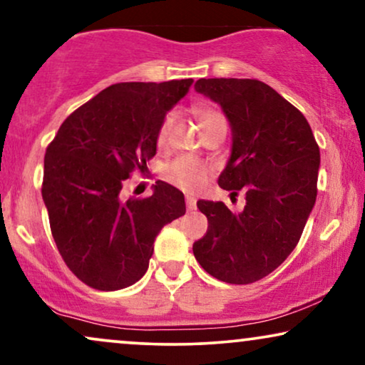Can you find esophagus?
<instances>
[{
	"label": "esophagus",
	"instance_id": "obj_1",
	"mask_svg": "<svg viewBox=\"0 0 365 365\" xmlns=\"http://www.w3.org/2000/svg\"><path fill=\"white\" fill-rule=\"evenodd\" d=\"M185 202H187V209L188 210H193L197 207V200L193 197H190V195H187V198H185Z\"/></svg>",
	"mask_w": 365,
	"mask_h": 365
}]
</instances>
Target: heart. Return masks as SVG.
I'll return each instance as SVG.
<instances>
[{"mask_svg": "<svg viewBox=\"0 0 365 365\" xmlns=\"http://www.w3.org/2000/svg\"><path fill=\"white\" fill-rule=\"evenodd\" d=\"M197 118L198 123H200V129H204L210 124L224 121L222 116L217 113L215 109L212 108H197ZM173 118L168 116L165 118V121L161 123L160 133H158V143L163 145L167 141L170 128H172ZM165 178L168 180L170 183H173L175 187L182 188V190L195 193L202 190V187L205 185L207 178H209V168L205 167L200 161L192 160V158H178L175 160L173 163H170L167 170H165Z\"/></svg>", "mask_w": 365, "mask_h": 365, "instance_id": "1", "label": "heart"}]
</instances>
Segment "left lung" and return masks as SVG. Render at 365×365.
Here are the masks:
<instances>
[{
    "label": "left lung",
    "instance_id": "8db88e82",
    "mask_svg": "<svg viewBox=\"0 0 365 365\" xmlns=\"http://www.w3.org/2000/svg\"><path fill=\"white\" fill-rule=\"evenodd\" d=\"M195 91L224 110L232 133L219 187L246 205L198 200L209 229L193 244L207 273L232 284L264 278L292 255L317 200L320 150L299 110L256 79H200Z\"/></svg>",
    "mask_w": 365,
    "mask_h": 365
}]
</instances>
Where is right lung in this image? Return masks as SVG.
<instances>
[{"instance_id": "1", "label": "right lung", "mask_w": 365, "mask_h": 365, "mask_svg": "<svg viewBox=\"0 0 365 365\" xmlns=\"http://www.w3.org/2000/svg\"><path fill=\"white\" fill-rule=\"evenodd\" d=\"M192 79L121 82L73 110L50 143L43 197L68 269L87 286L114 292L148 269L163 225L185 214L183 193L158 180L148 198H121L133 170L146 172L165 116Z\"/></svg>"}]
</instances>
